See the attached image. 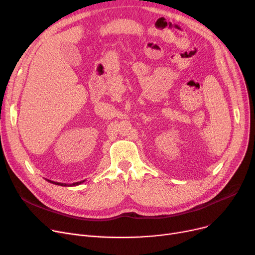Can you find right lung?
<instances>
[{
  "label": "right lung",
  "mask_w": 255,
  "mask_h": 255,
  "mask_svg": "<svg viewBox=\"0 0 255 255\" xmlns=\"http://www.w3.org/2000/svg\"><path fill=\"white\" fill-rule=\"evenodd\" d=\"M46 181L47 182H49V183H52V184H55V185H59V186H64V187H66V186H68V187H70V186H77V185H80L82 183H84L85 182V180L84 181H80V182H75V183H72V184H66V183H59V182H53V181H50V180H47L46 179Z\"/></svg>",
  "instance_id": "obj_1"
}]
</instances>
